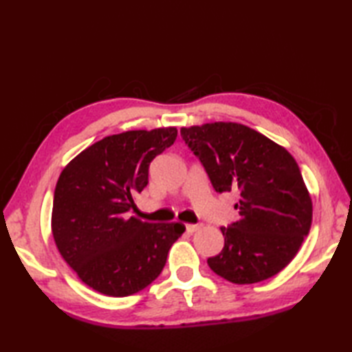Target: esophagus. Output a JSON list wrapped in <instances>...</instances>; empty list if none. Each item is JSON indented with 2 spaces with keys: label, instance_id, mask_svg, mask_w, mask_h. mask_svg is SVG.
<instances>
[{
  "label": "esophagus",
  "instance_id": "esophagus-1",
  "mask_svg": "<svg viewBox=\"0 0 352 352\" xmlns=\"http://www.w3.org/2000/svg\"><path fill=\"white\" fill-rule=\"evenodd\" d=\"M199 228H201L199 223H188V226H186L188 233H195V231H198Z\"/></svg>",
  "mask_w": 352,
  "mask_h": 352
}]
</instances>
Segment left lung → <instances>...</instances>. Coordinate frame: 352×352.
I'll return each mask as SVG.
<instances>
[{
    "instance_id": "left-lung-1",
    "label": "left lung",
    "mask_w": 352,
    "mask_h": 352,
    "mask_svg": "<svg viewBox=\"0 0 352 352\" xmlns=\"http://www.w3.org/2000/svg\"><path fill=\"white\" fill-rule=\"evenodd\" d=\"M216 192H239L241 219L221 227L223 248L207 263L234 284L271 278L300 251L313 206L298 163L286 148L237 122L180 130Z\"/></svg>"
}]
</instances>
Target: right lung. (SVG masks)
<instances>
[{
	"instance_id": "add662e5",
	"label": "right lung",
	"mask_w": 352,
	"mask_h": 352,
	"mask_svg": "<svg viewBox=\"0 0 352 352\" xmlns=\"http://www.w3.org/2000/svg\"><path fill=\"white\" fill-rule=\"evenodd\" d=\"M177 139L175 126L107 136L72 159L58 177L51 231L78 278L109 296H129L163 271L186 227L129 216L148 184V168Z\"/></svg>"
}]
</instances>
